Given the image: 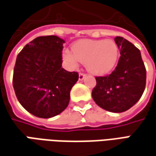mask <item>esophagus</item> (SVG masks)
Returning a JSON list of instances; mask_svg holds the SVG:
<instances>
[{
    "mask_svg": "<svg viewBox=\"0 0 156 156\" xmlns=\"http://www.w3.org/2000/svg\"><path fill=\"white\" fill-rule=\"evenodd\" d=\"M85 76H86V74L83 73H79V74H78V79L79 80H83V78H85Z\"/></svg>",
    "mask_w": 156,
    "mask_h": 156,
    "instance_id": "1",
    "label": "esophagus"
}]
</instances>
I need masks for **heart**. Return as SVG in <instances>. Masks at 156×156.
Here are the masks:
<instances>
[{
	"label": "heart",
	"mask_w": 156,
	"mask_h": 156,
	"mask_svg": "<svg viewBox=\"0 0 156 156\" xmlns=\"http://www.w3.org/2000/svg\"><path fill=\"white\" fill-rule=\"evenodd\" d=\"M119 48L111 40H80L74 44L72 51L66 50L64 57L73 66L83 62L88 70L95 74L109 73L118 60Z\"/></svg>",
	"instance_id": "1"
}]
</instances>
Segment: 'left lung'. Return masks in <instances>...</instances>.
Segmentation results:
<instances>
[{"mask_svg":"<svg viewBox=\"0 0 156 156\" xmlns=\"http://www.w3.org/2000/svg\"><path fill=\"white\" fill-rule=\"evenodd\" d=\"M120 49L115 69L108 75L96 77L92 97L101 108L122 113L141 98L146 85V68L140 50L121 37L114 38Z\"/></svg>","mask_w":156,"mask_h":156,"instance_id":"1","label":"left lung"}]
</instances>
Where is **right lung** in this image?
<instances>
[{
  "label": "right lung",
  "instance_id": "right-lung-1",
  "mask_svg": "<svg viewBox=\"0 0 156 156\" xmlns=\"http://www.w3.org/2000/svg\"><path fill=\"white\" fill-rule=\"evenodd\" d=\"M64 42L56 36L38 37L17 56L13 89L20 104L34 116L51 118L69 104L70 91L78 73L61 66Z\"/></svg>",
  "mask_w": 156,
  "mask_h": 156
}]
</instances>
